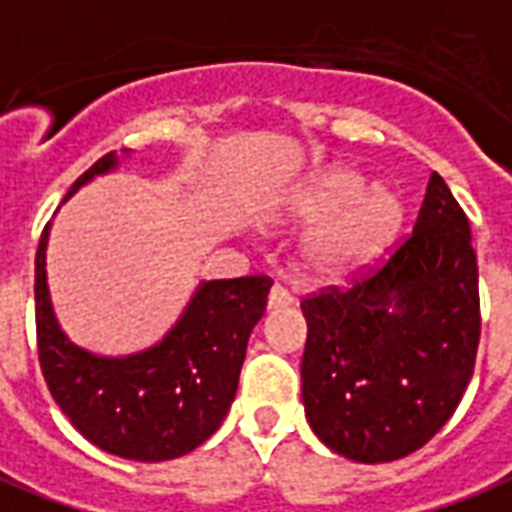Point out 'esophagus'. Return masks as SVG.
I'll list each match as a JSON object with an SVG mask.
<instances>
[{
    "label": "esophagus",
    "mask_w": 512,
    "mask_h": 512,
    "mask_svg": "<svg viewBox=\"0 0 512 512\" xmlns=\"http://www.w3.org/2000/svg\"><path fill=\"white\" fill-rule=\"evenodd\" d=\"M293 304V295L287 293L282 285L271 287V293H268V309H282V306Z\"/></svg>",
    "instance_id": "34e87169"
}]
</instances>
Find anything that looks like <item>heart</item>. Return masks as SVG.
<instances>
[{"mask_svg": "<svg viewBox=\"0 0 512 512\" xmlns=\"http://www.w3.org/2000/svg\"><path fill=\"white\" fill-rule=\"evenodd\" d=\"M401 219L404 206L391 187H369L358 170L333 165L282 200L274 225L312 230L301 249L304 271L317 282H344L388 249Z\"/></svg>", "mask_w": 512, "mask_h": 512, "instance_id": "b5f03b06", "label": "heart"}]
</instances>
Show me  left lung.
Returning <instances> with one entry per match:
<instances>
[{
	"label": "left lung",
	"instance_id": "left-lung-1",
	"mask_svg": "<svg viewBox=\"0 0 512 512\" xmlns=\"http://www.w3.org/2000/svg\"><path fill=\"white\" fill-rule=\"evenodd\" d=\"M301 396L317 439L361 464L423 448L456 412L480 339L467 214L431 173L412 233L350 290L306 298Z\"/></svg>",
	"mask_w": 512,
	"mask_h": 512
}]
</instances>
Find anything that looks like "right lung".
<instances>
[{
    "instance_id": "obj_1",
    "label": "right lung",
    "mask_w": 512,
    "mask_h": 512,
    "mask_svg": "<svg viewBox=\"0 0 512 512\" xmlns=\"http://www.w3.org/2000/svg\"><path fill=\"white\" fill-rule=\"evenodd\" d=\"M124 157L105 154L64 200L113 173ZM48 236L51 225L34 260V317L40 366L59 410L94 448L130 461H170L203 445L236 399L246 342L274 282L268 276L200 282L160 342L102 355L75 344L59 325L45 271Z\"/></svg>"
}]
</instances>
